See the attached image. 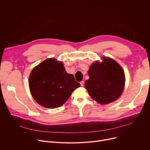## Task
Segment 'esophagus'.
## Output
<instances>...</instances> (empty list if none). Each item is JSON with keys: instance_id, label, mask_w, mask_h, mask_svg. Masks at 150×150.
<instances>
[{"instance_id": "1", "label": "esophagus", "mask_w": 150, "mask_h": 150, "mask_svg": "<svg viewBox=\"0 0 150 150\" xmlns=\"http://www.w3.org/2000/svg\"><path fill=\"white\" fill-rule=\"evenodd\" d=\"M79 83H80V84H81V87H83V84H84V81H81Z\"/></svg>"}]
</instances>
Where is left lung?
Here are the masks:
<instances>
[{
  "mask_svg": "<svg viewBox=\"0 0 150 150\" xmlns=\"http://www.w3.org/2000/svg\"><path fill=\"white\" fill-rule=\"evenodd\" d=\"M90 78L85 82L90 96L100 104H109L117 100L125 86V74L119 64L110 58L96 62L88 72Z\"/></svg>",
  "mask_w": 150,
  "mask_h": 150,
  "instance_id": "obj_1",
  "label": "left lung"
}]
</instances>
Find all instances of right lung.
Here are the masks:
<instances>
[{
    "mask_svg": "<svg viewBox=\"0 0 150 150\" xmlns=\"http://www.w3.org/2000/svg\"><path fill=\"white\" fill-rule=\"evenodd\" d=\"M29 87L33 97L39 104L54 109L65 103L80 84L73 75L66 72L62 62L48 59L33 69Z\"/></svg>",
    "mask_w": 150,
    "mask_h": 150,
    "instance_id": "add662e5",
    "label": "right lung"
}]
</instances>
